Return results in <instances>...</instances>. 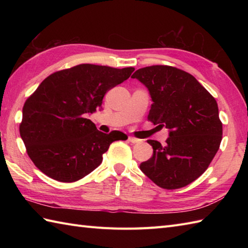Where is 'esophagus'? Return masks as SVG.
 <instances>
[{
  "instance_id": "esophagus-1",
  "label": "esophagus",
  "mask_w": 248,
  "mask_h": 248,
  "mask_svg": "<svg viewBox=\"0 0 248 248\" xmlns=\"http://www.w3.org/2000/svg\"><path fill=\"white\" fill-rule=\"evenodd\" d=\"M129 141H131V143H133V144H136V143H140V140L135 139V138H133V136H129Z\"/></svg>"
}]
</instances>
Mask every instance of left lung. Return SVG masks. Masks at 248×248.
I'll use <instances>...</instances> for the list:
<instances>
[{
	"label": "left lung",
	"mask_w": 248,
	"mask_h": 248,
	"mask_svg": "<svg viewBox=\"0 0 248 248\" xmlns=\"http://www.w3.org/2000/svg\"><path fill=\"white\" fill-rule=\"evenodd\" d=\"M152 101L148 120L170 129L165 145L147 140L154 148L140 168L157 186H188L207 170L223 138L217 100L192 75L172 66L155 65L136 70Z\"/></svg>",
	"instance_id": "8db88e82"
}]
</instances>
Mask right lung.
Segmentation results:
<instances>
[{
	"mask_svg": "<svg viewBox=\"0 0 248 248\" xmlns=\"http://www.w3.org/2000/svg\"><path fill=\"white\" fill-rule=\"evenodd\" d=\"M133 67L81 64L52 73L26 99L20 135L35 166L61 182H76L101 164L120 131L100 132L85 118L102 105L104 94L130 78Z\"/></svg>",
	"mask_w": 248,
	"mask_h": 248,
	"instance_id": "add662e5",
	"label": "right lung"
}]
</instances>
